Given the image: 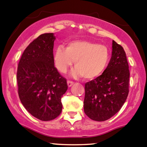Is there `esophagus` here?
<instances>
[{
	"label": "esophagus",
	"mask_w": 147,
	"mask_h": 147,
	"mask_svg": "<svg viewBox=\"0 0 147 147\" xmlns=\"http://www.w3.org/2000/svg\"><path fill=\"white\" fill-rule=\"evenodd\" d=\"M74 84V82L71 80H67V85L69 87H71Z\"/></svg>",
	"instance_id": "obj_1"
}]
</instances>
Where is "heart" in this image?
Here are the masks:
<instances>
[{
  "label": "heart",
  "mask_w": 147,
  "mask_h": 147,
  "mask_svg": "<svg viewBox=\"0 0 147 147\" xmlns=\"http://www.w3.org/2000/svg\"><path fill=\"white\" fill-rule=\"evenodd\" d=\"M110 53L107 47L89 40H76L68 43L67 48L55 49L54 60L57 69L64 74L75 62V76H82L85 79H94L107 69Z\"/></svg>",
  "instance_id": "1"
}]
</instances>
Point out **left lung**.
Returning a JSON list of instances; mask_svg holds the SVG:
<instances>
[{"instance_id":"obj_1","label":"left lung","mask_w":147,"mask_h":147,"mask_svg":"<svg viewBox=\"0 0 147 147\" xmlns=\"http://www.w3.org/2000/svg\"><path fill=\"white\" fill-rule=\"evenodd\" d=\"M130 71L125 52L113 40L112 55L102 75L85 85L84 112L90 119L105 121L120 111L129 93Z\"/></svg>"}]
</instances>
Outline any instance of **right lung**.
<instances>
[{
    "mask_svg": "<svg viewBox=\"0 0 147 147\" xmlns=\"http://www.w3.org/2000/svg\"><path fill=\"white\" fill-rule=\"evenodd\" d=\"M53 33L43 34L26 47L17 72L20 101L33 116L43 121L61 113V99L67 90V80L54 65Z\"/></svg>",
    "mask_w": 147,
    "mask_h": 147,
    "instance_id": "right-lung-1",
    "label": "right lung"
}]
</instances>
